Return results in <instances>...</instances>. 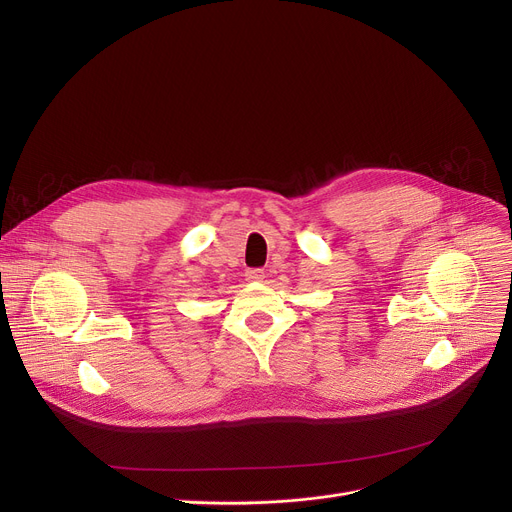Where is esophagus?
<instances>
[{"label": "esophagus", "mask_w": 512, "mask_h": 512, "mask_svg": "<svg viewBox=\"0 0 512 512\" xmlns=\"http://www.w3.org/2000/svg\"><path fill=\"white\" fill-rule=\"evenodd\" d=\"M245 278H247L249 282H263V278H265V271H263V269H259V267L247 269V274H245Z\"/></svg>", "instance_id": "esophagus-1"}]
</instances>
